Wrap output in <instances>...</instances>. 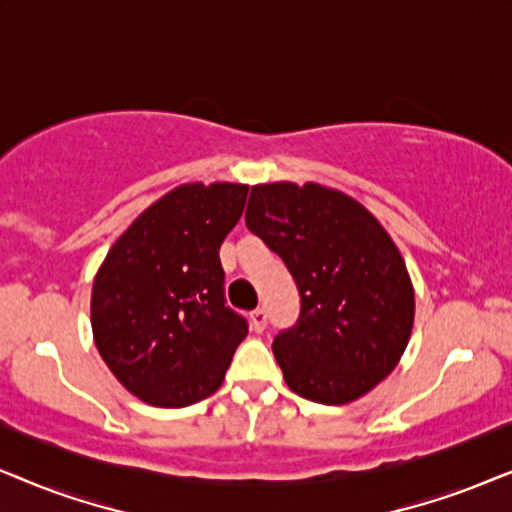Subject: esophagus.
Wrapping results in <instances>:
<instances>
[{"label":"esophagus","instance_id":"obj_1","mask_svg":"<svg viewBox=\"0 0 512 512\" xmlns=\"http://www.w3.org/2000/svg\"><path fill=\"white\" fill-rule=\"evenodd\" d=\"M249 321H251V328H254L256 333H261L265 324H268V312H265L263 307H256V310L249 314Z\"/></svg>","mask_w":512,"mask_h":512}]
</instances>
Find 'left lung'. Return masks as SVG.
<instances>
[{
    "instance_id": "8db88e82",
    "label": "left lung",
    "mask_w": 512,
    "mask_h": 512,
    "mask_svg": "<svg viewBox=\"0 0 512 512\" xmlns=\"http://www.w3.org/2000/svg\"><path fill=\"white\" fill-rule=\"evenodd\" d=\"M247 228L282 256L300 291L296 326L272 352L291 391L345 405L398 366L415 321L401 251L352 195L314 181L251 186Z\"/></svg>"
}]
</instances>
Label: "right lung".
I'll return each instance as SVG.
<instances>
[{
  "label": "right lung",
  "instance_id": "right-lung-1",
  "mask_svg": "<svg viewBox=\"0 0 512 512\" xmlns=\"http://www.w3.org/2000/svg\"><path fill=\"white\" fill-rule=\"evenodd\" d=\"M247 193L230 181L172 188L130 223L97 270L95 347L139 401L186 408L221 387L249 333L223 298L219 261Z\"/></svg>",
  "mask_w": 512,
  "mask_h": 512
}]
</instances>
